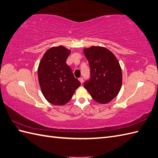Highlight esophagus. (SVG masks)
I'll return each mask as SVG.
<instances>
[{"label": "esophagus", "mask_w": 158, "mask_h": 158, "mask_svg": "<svg viewBox=\"0 0 158 158\" xmlns=\"http://www.w3.org/2000/svg\"><path fill=\"white\" fill-rule=\"evenodd\" d=\"M79 81H80V83H81V84H82V83H83V79L82 77H81V78H79Z\"/></svg>", "instance_id": "34e87169"}]
</instances>
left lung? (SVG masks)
I'll return each mask as SVG.
<instances>
[{"mask_svg": "<svg viewBox=\"0 0 158 158\" xmlns=\"http://www.w3.org/2000/svg\"><path fill=\"white\" fill-rule=\"evenodd\" d=\"M89 62L90 79L84 87L94 100L107 104L117 96L122 86V70L111 51L101 46H91L83 50Z\"/></svg>", "mask_w": 158, "mask_h": 158, "instance_id": "obj_1", "label": "left lung"}]
</instances>
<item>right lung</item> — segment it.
<instances>
[{"label": "right lung", "instance_id": "1", "mask_svg": "<svg viewBox=\"0 0 158 158\" xmlns=\"http://www.w3.org/2000/svg\"><path fill=\"white\" fill-rule=\"evenodd\" d=\"M70 53V50L62 46L50 48L39 64L40 86L44 96L52 104L63 106L67 104L81 85L66 63Z\"/></svg>", "mask_w": 158, "mask_h": 158}]
</instances>
